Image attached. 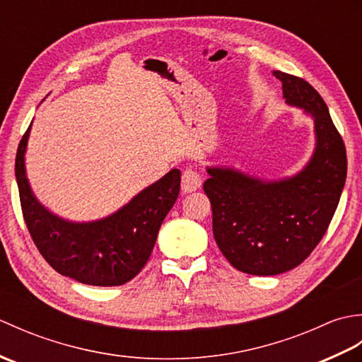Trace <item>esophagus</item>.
I'll list each match as a JSON object with an SVG mask.
<instances>
[{
  "instance_id": "34e87169",
  "label": "esophagus",
  "mask_w": 362,
  "mask_h": 362,
  "mask_svg": "<svg viewBox=\"0 0 362 362\" xmlns=\"http://www.w3.org/2000/svg\"><path fill=\"white\" fill-rule=\"evenodd\" d=\"M202 187V175L193 166L187 168L182 174V191L183 193H193Z\"/></svg>"
}]
</instances>
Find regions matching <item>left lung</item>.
Returning <instances> with one entry per match:
<instances>
[{
  "instance_id": "8db88e82",
  "label": "left lung",
  "mask_w": 362,
  "mask_h": 362,
  "mask_svg": "<svg viewBox=\"0 0 362 362\" xmlns=\"http://www.w3.org/2000/svg\"><path fill=\"white\" fill-rule=\"evenodd\" d=\"M286 103L313 115L316 152L302 173L263 182L230 168H209L204 183L219 250L238 271L276 275L302 264L332 222L347 177V152L328 107L311 83L274 71Z\"/></svg>"
}]
</instances>
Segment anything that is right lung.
Here are the masks:
<instances>
[{"label":"right lung","mask_w":362,"mask_h":362,"mask_svg":"<svg viewBox=\"0 0 362 362\" xmlns=\"http://www.w3.org/2000/svg\"><path fill=\"white\" fill-rule=\"evenodd\" d=\"M29 130L30 126L18 144L15 177L23 218L46 263L91 286H119L135 279L148 263L161 222L179 196V169H171L112 216L74 224L54 216L30 193L25 173Z\"/></svg>","instance_id":"right-lung-1"}]
</instances>
